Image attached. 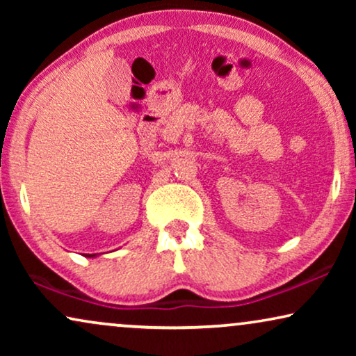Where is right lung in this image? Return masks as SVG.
Segmentation results:
<instances>
[{
	"mask_svg": "<svg viewBox=\"0 0 356 356\" xmlns=\"http://www.w3.org/2000/svg\"><path fill=\"white\" fill-rule=\"evenodd\" d=\"M90 256H92V254H90Z\"/></svg>",
	"mask_w": 356,
	"mask_h": 356,
	"instance_id": "obj_1",
	"label": "right lung"
}]
</instances>
